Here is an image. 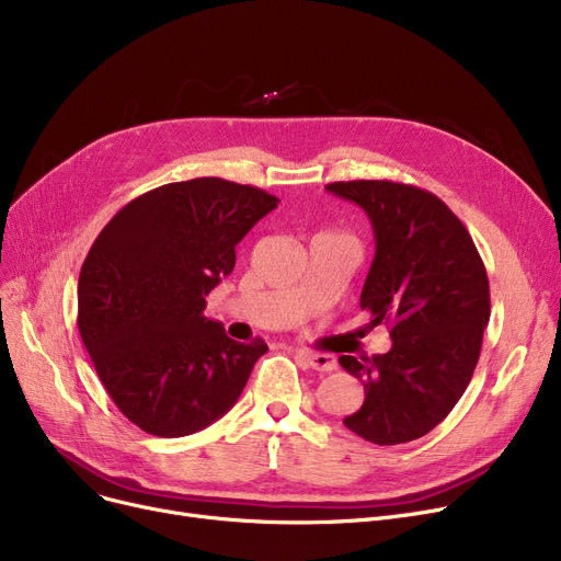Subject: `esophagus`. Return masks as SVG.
<instances>
[{"label": "esophagus", "mask_w": 561, "mask_h": 561, "mask_svg": "<svg viewBox=\"0 0 561 561\" xmlns=\"http://www.w3.org/2000/svg\"><path fill=\"white\" fill-rule=\"evenodd\" d=\"M297 354L317 371H333L337 367V360L331 354H310V352H297Z\"/></svg>", "instance_id": "esophagus-1"}]
</instances>
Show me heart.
I'll return each mask as SVG.
<instances>
[{"label": "heart", "mask_w": 561, "mask_h": 561, "mask_svg": "<svg viewBox=\"0 0 561 561\" xmlns=\"http://www.w3.org/2000/svg\"><path fill=\"white\" fill-rule=\"evenodd\" d=\"M333 234H337V232H333Z\"/></svg>", "instance_id": "b5f03b06"}]
</instances>
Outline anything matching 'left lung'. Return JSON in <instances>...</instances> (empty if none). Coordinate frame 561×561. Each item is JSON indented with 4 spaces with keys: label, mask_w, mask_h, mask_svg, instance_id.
<instances>
[{
    "label": "left lung",
    "mask_w": 561,
    "mask_h": 561,
    "mask_svg": "<svg viewBox=\"0 0 561 561\" xmlns=\"http://www.w3.org/2000/svg\"><path fill=\"white\" fill-rule=\"evenodd\" d=\"M375 230V260L360 291L371 327L386 322L392 346L371 358L340 356L365 388L342 422L375 445L430 434L466 392L491 314L489 278L472 237L438 196L390 180L331 182Z\"/></svg>",
    "instance_id": "1"
}]
</instances>
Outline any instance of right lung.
<instances>
[{"mask_svg": "<svg viewBox=\"0 0 561 561\" xmlns=\"http://www.w3.org/2000/svg\"><path fill=\"white\" fill-rule=\"evenodd\" d=\"M278 205L221 178L171 182L102 228L77 283V327L102 386L139 430L180 438L226 415L266 344L203 314L234 247Z\"/></svg>", "mask_w": 561, "mask_h": 561, "instance_id": "right-lung-1", "label": "right lung"}]
</instances>
